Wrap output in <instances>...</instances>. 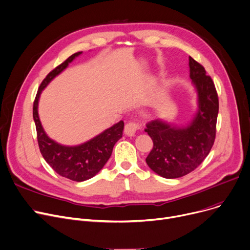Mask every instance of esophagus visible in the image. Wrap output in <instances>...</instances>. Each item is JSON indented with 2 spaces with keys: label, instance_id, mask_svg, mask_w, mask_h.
<instances>
[{
  "label": "esophagus",
  "instance_id": "1",
  "mask_svg": "<svg viewBox=\"0 0 250 250\" xmlns=\"http://www.w3.org/2000/svg\"><path fill=\"white\" fill-rule=\"evenodd\" d=\"M139 127H140V126H139V124H138V123L130 121V122H128V123L125 125V134L126 136L132 137V136H134V135L136 134V131L139 129Z\"/></svg>",
  "mask_w": 250,
  "mask_h": 250
}]
</instances>
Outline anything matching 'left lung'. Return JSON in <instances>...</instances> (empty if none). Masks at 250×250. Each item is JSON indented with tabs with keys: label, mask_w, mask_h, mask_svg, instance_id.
Returning a JSON list of instances; mask_svg holds the SVG:
<instances>
[{
	"label": "left lung",
	"mask_w": 250,
	"mask_h": 250,
	"mask_svg": "<svg viewBox=\"0 0 250 250\" xmlns=\"http://www.w3.org/2000/svg\"><path fill=\"white\" fill-rule=\"evenodd\" d=\"M189 67L199 104L193 121L187 126L177 127L155 120L145 128L154 143L146 162L155 173L167 179L183 177L199 167L210 153L216 137L219 101L214 82L192 57H189Z\"/></svg>",
	"instance_id": "1"
}]
</instances>
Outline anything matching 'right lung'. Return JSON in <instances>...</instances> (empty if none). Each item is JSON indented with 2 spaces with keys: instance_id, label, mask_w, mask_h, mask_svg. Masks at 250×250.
I'll return each mask as SVG.
<instances>
[{
  "instance_id": "obj_1",
  "label": "right lung",
  "mask_w": 250,
  "mask_h": 250,
  "mask_svg": "<svg viewBox=\"0 0 250 250\" xmlns=\"http://www.w3.org/2000/svg\"><path fill=\"white\" fill-rule=\"evenodd\" d=\"M79 54H81V52L72 54L48 73L40 84L34 104H33V118L36 125L39 148L43 158L57 174L76 182L88 180L104 168L111 156L113 146L123 137L125 126L124 122L121 121L94 139L76 146H61L49 139L45 134L38 115V101L40 94L48 83L67 67L68 63Z\"/></svg>"
}]
</instances>
